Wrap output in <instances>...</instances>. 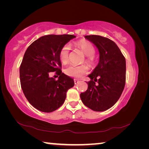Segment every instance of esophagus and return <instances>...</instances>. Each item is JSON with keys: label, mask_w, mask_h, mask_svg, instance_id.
Returning a JSON list of instances; mask_svg holds the SVG:
<instances>
[{"label": "esophagus", "mask_w": 149, "mask_h": 149, "mask_svg": "<svg viewBox=\"0 0 149 149\" xmlns=\"http://www.w3.org/2000/svg\"><path fill=\"white\" fill-rule=\"evenodd\" d=\"M79 82V79H74V84L76 85V84H77Z\"/></svg>", "instance_id": "obj_1"}]
</instances>
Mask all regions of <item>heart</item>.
<instances>
[{
	"label": "heart",
	"instance_id": "obj_1",
	"mask_svg": "<svg viewBox=\"0 0 149 149\" xmlns=\"http://www.w3.org/2000/svg\"><path fill=\"white\" fill-rule=\"evenodd\" d=\"M77 47L82 50L84 54L86 56V62L89 65H94L95 62V58L93 55L95 52V47L91 42L82 41L77 43ZM70 47L68 45H65L60 50L59 53V58L63 64H65L68 61ZM88 71V67L86 65H74L72 64L65 68L64 69V73L68 76L79 78L83 75L86 74Z\"/></svg>",
	"mask_w": 149,
	"mask_h": 149
}]
</instances>
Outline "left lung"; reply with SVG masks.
Returning <instances> with one entry per match:
<instances>
[{
  "mask_svg": "<svg viewBox=\"0 0 149 149\" xmlns=\"http://www.w3.org/2000/svg\"><path fill=\"white\" fill-rule=\"evenodd\" d=\"M99 52V61L90 74L88 89L81 93L84 104L91 109L102 112L113 107L120 99L125 84L124 56L114 41L99 35H86ZM97 80L99 84H95Z\"/></svg>",
  "mask_w": 149,
  "mask_h": 149,
  "instance_id": "left-lung-1",
  "label": "left lung"
}]
</instances>
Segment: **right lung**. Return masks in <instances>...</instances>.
<instances>
[{
    "instance_id": "right-lung-1",
    "label": "right lung",
    "mask_w": 149,
    "mask_h": 149,
    "mask_svg": "<svg viewBox=\"0 0 149 149\" xmlns=\"http://www.w3.org/2000/svg\"><path fill=\"white\" fill-rule=\"evenodd\" d=\"M73 35H48L41 37L27 48L19 68V78L25 97L33 107L51 112L64 102L68 90L74 85L72 78L62 73L60 50ZM56 71L58 80L49 76Z\"/></svg>"
}]
</instances>
